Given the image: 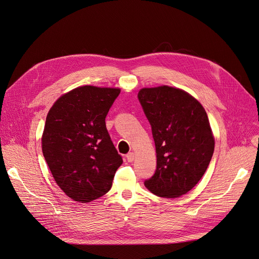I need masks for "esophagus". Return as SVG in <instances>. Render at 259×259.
<instances>
[{
  "label": "esophagus",
  "mask_w": 259,
  "mask_h": 259,
  "mask_svg": "<svg viewBox=\"0 0 259 259\" xmlns=\"http://www.w3.org/2000/svg\"><path fill=\"white\" fill-rule=\"evenodd\" d=\"M126 157H127V160H128L129 162H132V161L134 160V158H135V154H134L133 152H129V153L126 155Z\"/></svg>",
  "instance_id": "34e87169"
}]
</instances>
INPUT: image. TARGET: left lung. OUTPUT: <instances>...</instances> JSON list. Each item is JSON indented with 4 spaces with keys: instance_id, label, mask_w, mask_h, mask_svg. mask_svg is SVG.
<instances>
[{
    "instance_id": "left-lung-1",
    "label": "left lung",
    "mask_w": 259,
    "mask_h": 259,
    "mask_svg": "<svg viewBox=\"0 0 259 259\" xmlns=\"http://www.w3.org/2000/svg\"><path fill=\"white\" fill-rule=\"evenodd\" d=\"M138 99L151 125L157 159L154 176L144 185L161 198L186 195L202 179L214 153L207 113L191 94L169 85L143 88Z\"/></svg>"
}]
</instances>
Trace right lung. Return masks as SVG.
<instances>
[{"label": "right lung", "instance_id": "add662e5", "mask_svg": "<svg viewBox=\"0 0 259 259\" xmlns=\"http://www.w3.org/2000/svg\"><path fill=\"white\" fill-rule=\"evenodd\" d=\"M119 88L77 87L50 108L41 137L51 175L71 200L90 203L107 194L123 163L105 118Z\"/></svg>", "mask_w": 259, "mask_h": 259}]
</instances>
